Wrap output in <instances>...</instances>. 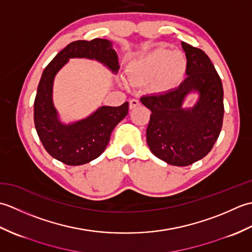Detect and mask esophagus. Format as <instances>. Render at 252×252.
<instances>
[{
    "label": "esophagus",
    "mask_w": 252,
    "mask_h": 252,
    "mask_svg": "<svg viewBox=\"0 0 252 252\" xmlns=\"http://www.w3.org/2000/svg\"><path fill=\"white\" fill-rule=\"evenodd\" d=\"M140 100H137V99H131L130 100V109H133V108H135V107H137V106H140Z\"/></svg>",
    "instance_id": "obj_1"
}]
</instances>
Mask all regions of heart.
Segmentation results:
<instances>
[{
	"mask_svg": "<svg viewBox=\"0 0 252 252\" xmlns=\"http://www.w3.org/2000/svg\"><path fill=\"white\" fill-rule=\"evenodd\" d=\"M187 68L182 53L157 49L133 61L126 70L127 80L135 87L149 84L155 94H165L179 87Z\"/></svg>",
	"mask_w": 252,
	"mask_h": 252,
	"instance_id": "heart-1",
	"label": "heart"
}]
</instances>
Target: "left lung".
<instances>
[{
  "label": "left lung",
  "mask_w": 252,
  "mask_h": 252,
  "mask_svg": "<svg viewBox=\"0 0 252 252\" xmlns=\"http://www.w3.org/2000/svg\"><path fill=\"white\" fill-rule=\"evenodd\" d=\"M187 60V77L169 93L143 96L152 110L146 130L151 152L164 162L185 167L211 151L222 129L224 105L221 79L205 52L182 42ZM196 93L192 107H184L186 97Z\"/></svg>",
  "instance_id": "obj_1"
}]
</instances>
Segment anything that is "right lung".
<instances>
[{
	"label": "right lung",
	"instance_id": "right-lung-1",
	"mask_svg": "<svg viewBox=\"0 0 252 252\" xmlns=\"http://www.w3.org/2000/svg\"><path fill=\"white\" fill-rule=\"evenodd\" d=\"M71 58L96 61L117 74L118 55L106 39L79 40L68 44L42 73L34 99V126L46 152L68 165L88 163L99 157L108 145L115 126L129 111V103L118 107L100 106L87 118L63 123L53 101V85L58 71Z\"/></svg>",
	"mask_w": 252,
	"mask_h": 252
}]
</instances>
